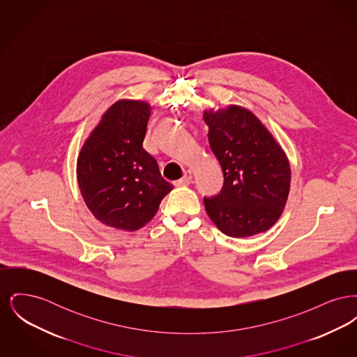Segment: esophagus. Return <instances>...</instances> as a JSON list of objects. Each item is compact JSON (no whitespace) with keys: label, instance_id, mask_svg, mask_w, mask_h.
Instances as JSON below:
<instances>
[{"label":"esophagus","instance_id":"1","mask_svg":"<svg viewBox=\"0 0 357 357\" xmlns=\"http://www.w3.org/2000/svg\"><path fill=\"white\" fill-rule=\"evenodd\" d=\"M191 182H192V174H191V171H186L185 175H183V178L179 179L175 185H178V186H187V185H190Z\"/></svg>","mask_w":357,"mask_h":357}]
</instances>
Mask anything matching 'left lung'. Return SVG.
Returning a JSON list of instances; mask_svg holds the SVG:
<instances>
[{
	"label": "left lung",
	"mask_w": 357,
	"mask_h": 357,
	"mask_svg": "<svg viewBox=\"0 0 357 357\" xmlns=\"http://www.w3.org/2000/svg\"><path fill=\"white\" fill-rule=\"evenodd\" d=\"M204 120L223 172L221 192L204 199L207 215L229 237L269 230L288 201L287 153L261 120L241 105L204 111Z\"/></svg>",
	"instance_id": "obj_1"
}]
</instances>
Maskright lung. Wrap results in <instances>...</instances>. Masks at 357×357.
I'll return each instance as SVG.
<instances>
[{"label":"right lung","instance_id":"add662e5","mask_svg":"<svg viewBox=\"0 0 357 357\" xmlns=\"http://www.w3.org/2000/svg\"><path fill=\"white\" fill-rule=\"evenodd\" d=\"M151 105L114 102L85 139L77 156V183L86 207L107 226L135 231L151 221L172 185L143 149Z\"/></svg>","mask_w":357,"mask_h":357}]
</instances>
